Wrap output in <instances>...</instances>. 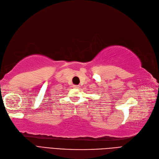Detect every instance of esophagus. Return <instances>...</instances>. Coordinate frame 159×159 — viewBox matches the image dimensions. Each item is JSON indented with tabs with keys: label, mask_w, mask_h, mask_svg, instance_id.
Here are the masks:
<instances>
[{
	"label": "esophagus",
	"mask_w": 159,
	"mask_h": 159,
	"mask_svg": "<svg viewBox=\"0 0 159 159\" xmlns=\"http://www.w3.org/2000/svg\"><path fill=\"white\" fill-rule=\"evenodd\" d=\"M73 87H74V88H79V87H80V85H73Z\"/></svg>",
	"instance_id": "34e87169"
}]
</instances>
